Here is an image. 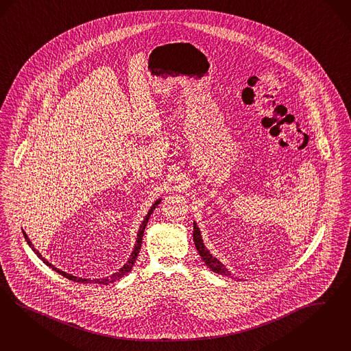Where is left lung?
Here are the masks:
<instances>
[{"label":"left lung","instance_id":"obj_1","mask_svg":"<svg viewBox=\"0 0 351 351\" xmlns=\"http://www.w3.org/2000/svg\"><path fill=\"white\" fill-rule=\"evenodd\" d=\"M194 243L199 255L202 256V259L207 264V267L210 271L222 274V276H226V277L232 276V273L226 269V267L221 263L220 260L212 256V254L206 248L204 243H203V239H202V234H200V230H199L196 222H194Z\"/></svg>","mask_w":351,"mask_h":351}]
</instances>
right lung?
Masks as SVG:
<instances>
[{
  "label": "right lung",
  "instance_id": "obj_1",
  "mask_svg": "<svg viewBox=\"0 0 351 351\" xmlns=\"http://www.w3.org/2000/svg\"><path fill=\"white\" fill-rule=\"evenodd\" d=\"M160 202H161V199H158L156 200L154 204H152V207L151 209L148 210V213L145 215V217H144L143 222H142V225H141V228H139V232H138V235H136V242H135V246H134V250H132V252H131L130 258L128 260V263L119 269L116 273H113L112 276H109V277H105V278H95V280H90V278H82V277H77V276H73V274H69V273L64 272V271H61V269H58V268H56L53 264H51L48 260L45 259V258H43L41 256V254H40L39 251L35 248V247L32 246V243H31V241L28 239V237H27V234L23 232V235H25V238H26L27 243H28V246L31 247L32 250H34V252L39 256L40 260H43V263L44 264H47L49 268H52L54 272L60 273V274H62L64 277L66 278H69V280H73V281H75V282H82V284H100V285H108V284H112V282H114V281H117L119 278H122L123 276H126L128 273L130 272L131 269H132V265H134V263L138 259V255H139V251H141V247H142V239H143V234L144 229H145V226H147V222L149 220V217H151V215H152V212H154V209L157 207V204H160Z\"/></svg>",
  "mask_w": 351,
  "mask_h": 351
}]
</instances>
